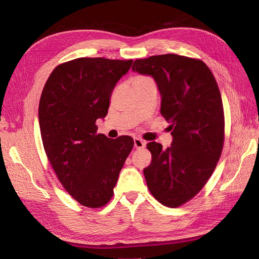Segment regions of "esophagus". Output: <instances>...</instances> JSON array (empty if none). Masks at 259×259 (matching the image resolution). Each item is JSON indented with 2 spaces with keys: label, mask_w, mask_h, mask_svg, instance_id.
I'll list each match as a JSON object with an SVG mask.
<instances>
[{
  "label": "esophagus",
  "mask_w": 259,
  "mask_h": 259,
  "mask_svg": "<svg viewBox=\"0 0 259 259\" xmlns=\"http://www.w3.org/2000/svg\"><path fill=\"white\" fill-rule=\"evenodd\" d=\"M134 146H135L136 149H142L146 146V142H144V140L140 139V138H135L134 139Z\"/></svg>",
  "instance_id": "1"
}]
</instances>
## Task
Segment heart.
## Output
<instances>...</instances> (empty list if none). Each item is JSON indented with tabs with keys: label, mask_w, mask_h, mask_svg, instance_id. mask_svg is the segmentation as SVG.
Masks as SVG:
<instances>
[{
	"label": "heart",
	"mask_w": 259,
	"mask_h": 259,
	"mask_svg": "<svg viewBox=\"0 0 259 259\" xmlns=\"http://www.w3.org/2000/svg\"><path fill=\"white\" fill-rule=\"evenodd\" d=\"M148 79H149V77H147V76H142V75H140V76H137V77H136V79H135V82L145 81V80H148Z\"/></svg>",
	"instance_id": "obj_1"
}]
</instances>
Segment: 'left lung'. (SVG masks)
<instances>
[{"instance_id":"obj_1","label":"left lung","mask_w":259,"mask_h":259,"mask_svg":"<svg viewBox=\"0 0 259 259\" xmlns=\"http://www.w3.org/2000/svg\"><path fill=\"white\" fill-rule=\"evenodd\" d=\"M151 75L161 94V114L173 142L163 149L149 143L150 165L144 169L149 191L163 205L177 207L198 194L213 174L225 138L221 92L200 59L175 54L137 59L132 67Z\"/></svg>"}]
</instances>
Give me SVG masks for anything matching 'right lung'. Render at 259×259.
Masks as SVG:
<instances>
[{"label": "right lung", "mask_w": 259, "mask_h": 259, "mask_svg": "<svg viewBox=\"0 0 259 259\" xmlns=\"http://www.w3.org/2000/svg\"><path fill=\"white\" fill-rule=\"evenodd\" d=\"M132 64V59L76 58L55 68L44 85L38 122L45 153L61 185L86 207L111 200L134 147L130 136L97 134L96 125L107 115L114 86Z\"/></svg>", "instance_id": "right-lung-1"}]
</instances>
